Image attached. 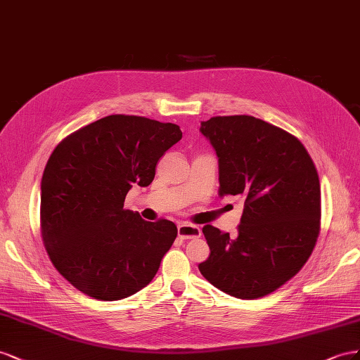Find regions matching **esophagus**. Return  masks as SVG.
Listing matches in <instances>:
<instances>
[{
    "instance_id": "34e87169",
    "label": "esophagus",
    "mask_w": 360,
    "mask_h": 360,
    "mask_svg": "<svg viewBox=\"0 0 360 360\" xmlns=\"http://www.w3.org/2000/svg\"><path fill=\"white\" fill-rule=\"evenodd\" d=\"M178 235L182 240L188 238H198L202 235V231L196 224H188V223H181L178 224Z\"/></svg>"
}]
</instances>
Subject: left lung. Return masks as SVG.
Returning <instances> with one entry per match:
<instances>
[{"instance_id":"8db88e82","label":"left lung","mask_w":360,"mask_h":360,"mask_svg":"<svg viewBox=\"0 0 360 360\" xmlns=\"http://www.w3.org/2000/svg\"><path fill=\"white\" fill-rule=\"evenodd\" d=\"M219 158V196H241L238 233L203 226L210 258L199 264L215 288L253 300L302 270L320 233L321 190L299 139L253 116L200 123Z\"/></svg>"}]
</instances>
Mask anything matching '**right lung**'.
<instances>
[{"mask_svg":"<svg viewBox=\"0 0 360 360\" xmlns=\"http://www.w3.org/2000/svg\"><path fill=\"white\" fill-rule=\"evenodd\" d=\"M182 132L174 123L111 115L60 141L40 184V231L51 262L96 300L136 294L155 277L176 238L173 221L123 208L134 184L148 187Z\"/></svg>","mask_w":360,"mask_h":360,"instance_id":"obj_1","label":"right lung"}]
</instances>
